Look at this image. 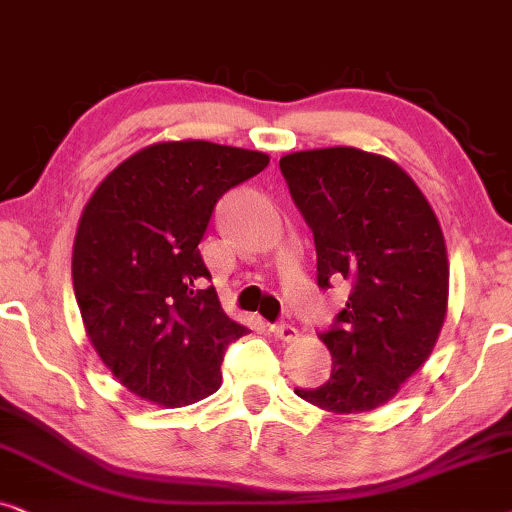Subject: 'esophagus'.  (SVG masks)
I'll return each mask as SVG.
<instances>
[{"mask_svg":"<svg viewBox=\"0 0 512 512\" xmlns=\"http://www.w3.org/2000/svg\"><path fill=\"white\" fill-rule=\"evenodd\" d=\"M269 332L274 335L276 339H281V342H295L297 339V330L288 323H276V325H269Z\"/></svg>","mask_w":512,"mask_h":512,"instance_id":"34e87169","label":"esophagus"}]
</instances>
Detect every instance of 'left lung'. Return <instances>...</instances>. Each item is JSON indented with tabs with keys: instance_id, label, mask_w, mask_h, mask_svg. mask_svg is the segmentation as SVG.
<instances>
[{
	"instance_id": "8db88e82",
	"label": "left lung",
	"mask_w": 512,
	"mask_h": 512,
	"mask_svg": "<svg viewBox=\"0 0 512 512\" xmlns=\"http://www.w3.org/2000/svg\"><path fill=\"white\" fill-rule=\"evenodd\" d=\"M313 231L318 285L346 278L349 302L320 339L332 374L299 398L332 414L372 412L426 363L447 316L449 262L431 203L398 163L356 147L281 159Z\"/></svg>"
}]
</instances>
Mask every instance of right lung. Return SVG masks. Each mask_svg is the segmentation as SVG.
Returning <instances> with one entry per match:
<instances>
[{"label":"right lung","instance_id":"right-lung-1","mask_svg":"<svg viewBox=\"0 0 512 512\" xmlns=\"http://www.w3.org/2000/svg\"><path fill=\"white\" fill-rule=\"evenodd\" d=\"M269 156L208 140L154 142L100 182L79 217L72 283L86 335L121 386L185 407L222 386L248 327L224 313L199 243L215 203Z\"/></svg>","mask_w":512,"mask_h":512}]
</instances>
